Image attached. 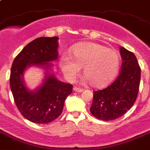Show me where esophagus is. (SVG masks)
<instances>
[{
    "label": "esophagus",
    "instance_id": "1",
    "mask_svg": "<svg viewBox=\"0 0 150 150\" xmlns=\"http://www.w3.org/2000/svg\"><path fill=\"white\" fill-rule=\"evenodd\" d=\"M73 91H75V92L81 93V92H82L83 91V89L82 88H77V87H75V88H73Z\"/></svg>",
    "mask_w": 150,
    "mask_h": 150
}]
</instances>
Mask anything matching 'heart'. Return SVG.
Here are the masks:
<instances>
[{
    "mask_svg": "<svg viewBox=\"0 0 150 150\" xmlns=\"http://www.w3.org/2000/svg\"><path fill=\"white\" fill-rule=\"evenodd\" d=\"M71 58L64 54L59 60L61 70L70 81L76 79L83 68L90 84L95 88H101L114 79L119 69L118 53L101 44L80 43L71 47Z\"/></svg>",
    "mask_w": 150,
    "mask_h": 150,
    "instance_id": "heart-1",
    "label": "heart"
}]
</instances>
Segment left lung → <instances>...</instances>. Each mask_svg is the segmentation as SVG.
Wrapping results in <instances>:
<instances>
[{"mask_svg":"<svg viewBox=\"0 0 150 150\" xmlns=\"http://www.w3.org/2000/svg\"><path fill=\"white\" fill-rule=\"evenodd\" d=\"M122 59L117 79L107 88L93 91L91 112L100 120L111 121L125 114L137 97L140 81V68L132 52L120 47Z\"/></svg>","mask_w":150,"mask_h":150,"instance_id":"obj_1","label":"left lung"}]
</instances>
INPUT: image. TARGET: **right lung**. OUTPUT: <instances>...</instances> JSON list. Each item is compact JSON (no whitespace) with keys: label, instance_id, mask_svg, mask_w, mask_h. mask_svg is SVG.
<instances>
[{"label":"right lung","instance_id":"1","mask_svg":"<svg viewBox=\"0 0 150 150\" xmlns=\"http://www.w3.org/2000/svg\"><path fill=\"white\" fill-rule=\"evenodd\" d=\"M58 37H41L23 48L14 59L10 77V89L14 101L23 116L30 122L47 124L61 115L66 97L71 93L72 85L62 82L49 71L52 61L58 57ZM31 65L43 67L46 70L43 83L35 91L24 85L23 75Z\"/></svg>","mask_w":150,"mask_h":150}]
</instances>
